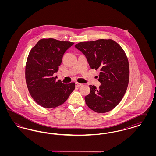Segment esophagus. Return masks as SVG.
<instances>
[{
    "label": "esophagus",
    "mask_w": 156,
    "mask_h": 156,
    "mask_svg": "<svg viewBox=\"0 0 156 156\" xmlns=\"http://www.w3.org/2000/svg\"><path fill=\"white\" fill-rule=\"evenodd\" d=\"M75 85H76V87H80L81 86H82V85H83V84L82 83H78V82H76L75 83Z\"/></svg>",
    "instance_id": "1"
}]
</instances>
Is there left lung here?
<instances>
[{"label":"left lung","mask_w":156,"mask_h":156,"mask_svg":"<svg viewBox=\"0 0 156 156\" xmlns=\"http://www.w3.org/2000/svg\"><path fill=\"white\" fill-rule=\"evenodd\" d=\"M86 57L91 69L100 71L99 88L89 85L85 101L90 109L106 113L114 109L126 93L129 80V66L126 54L111 39L80 42L75 45Z\"/></svg>","instance_id":"1"}]
</instances>
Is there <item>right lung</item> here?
Listing matches in <instances>:
<instances>
[{"mask_svg": "<svg viewBox=\"0 0 156 156\" xmlns=\"http://www.w3.org/2000/svg\"><path fill=\"white\" fill-rule=\"evenodd\" d=\"M74 43L54 38H43L33 47L26 64L27 88L34 101L45 108L64 104L74 90L75 83L56 81L53 74L58 71L64 54Z\"/></svg>", "mask_w": 156, "mask_h": 156, "instance_id": "add662e5", "label": "right lung"}]
</instances>
